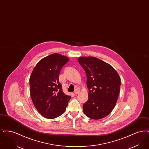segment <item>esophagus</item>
<instances>
[{
    "instance_id": "34e87169",
    "label": "esophagus",
    "mask_w": 149,
    "mask_h": 149,
    "mask_svg": "<svg viewBox=\"0 0 149 149\" xmlns=\"http://www.w3.org/2000/svg\"><path fill=\"white\" fill-rule=\"evenodd\" d=\"M80 92V91H79V89H76L75 90V91H74V93L75 94H78Z\"/></svg>"
}]
</instances>
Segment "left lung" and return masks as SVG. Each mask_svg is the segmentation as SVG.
<instances>
[{
    "mask_svg": "<svg viewBox=\"0 0 149 149\" xmlns=\"http://www.w3.org/2000/svg\"><path fill=\"white\" fill-rule=\"evenodd\" d=\"M84 69L89 90L88 100L83 104L88 117L100 120L113 110L120 93V78L109 64L94 57H80L78 59Z\"/></svg>",
    "mask_w": 149,
    "mask_h": 149,
    "instance_id": "8db88e82",
    "label": "left lung"
}]
</instances>
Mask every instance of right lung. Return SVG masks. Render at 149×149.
<instances>
[{
	"instance_id": "1",
	"label": "right lung",
	"mask_w": 149,
	"mask_h": 149,
	"mask_svg": "<svg viewBox=\"0 0 149 149\" xmlns=\"http://www.w3.org/2000/svg\"><path fill=\"white\" fill-rule=\"evenodd\" d=\"M69 58L52 54L36 64L29 78L30 94L34 106L44 117L55 118L64 113L71 98L63 91L58 77Z\"/></svg>"
}]
</instances>
